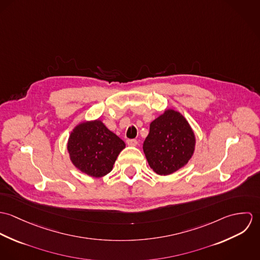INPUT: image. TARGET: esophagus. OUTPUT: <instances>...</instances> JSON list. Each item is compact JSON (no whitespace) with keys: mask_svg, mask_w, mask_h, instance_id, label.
Returning a JSON list of instances; mask_svg holds the SVG:
<instances>
[{"mask_svg":"<svg viewBox=\"0 0 260 260\" xmlns=\"http://www.w3.org/2000/svg\"><path fill=\"white\" fill-rule=\"evenodd\" d=\"M126 143L128 146H136L138 144L137 140H135V139H127Z\"/></svg>","mask_w":260,"mask_h":260,"instance_id":"obj_1","label":"esophagus"}]
</instances>
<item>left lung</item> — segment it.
<instances>
[{
    "mask_svg": "<svg viewBox=\"0 0 260 260\" xmlns=\"http://www.w3.org/2000/svg\"><path fill=\"white\" fill-rule=\"evenodd\" d=\"M195 143L194 132L184 116L167 109L151 122L143 151L154 172L169 175L188 163Z\"/></svg>",
    "mask_w": 260,
    "mask_h": 260,
    "instance_id": "left-lung-1",
    "label": "left lung"
}]
</instances>
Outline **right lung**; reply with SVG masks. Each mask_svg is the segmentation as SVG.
<instances>
[{
  "mask_svg": "<svg viewBox=\"0 0 260 260\" xmlns=\"http://www.w3.org/2000/svg\"><path fill=\"white\" fill-rule=\"evenodd\" d=\"M125 143L102 121L80 123L68 139L67 149L75 167L91 177L108 174Z\"/></svg>",
  "mask_w": 260,
  "mask_h": 260,
  "instance_id": "obj_1",
  "label": "right lung"
}]
</instances>
